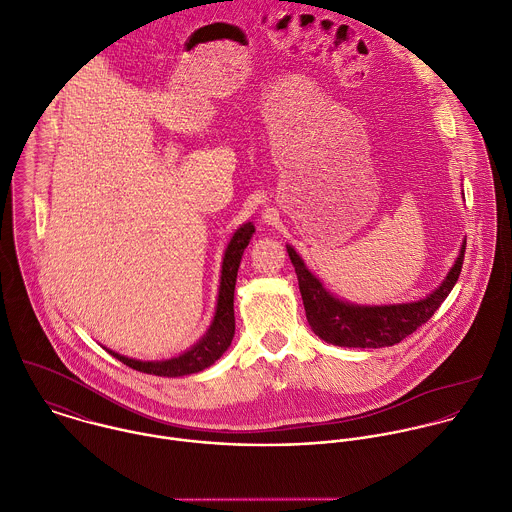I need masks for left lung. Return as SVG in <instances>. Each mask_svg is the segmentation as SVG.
Listing matches in <instances>:
<instances>
[{"label": "left lung", "mask_w": 512, "mask_h": 512, "mask_svg": "<svg viewBox=\"0 0 512 512\" xmlns=\"http://www.w3.org/2000/svg\"><path fill=\"white\" fill-rule=\"evenodd\" d=\"M466 243L450 269L444 283L430 293L426 299L402 305H382V307H362L350 305L329 295L317 277H313L293 247L287 245L289 259L295 267L299 291L305 307L307 321L315 335L323 342L342 348H386L400 344L404 337L414 333L424 325L442 301L452 291L458 275L462 271Z\"/></svg>", "instance_id": "obj_1"}]
</instances>
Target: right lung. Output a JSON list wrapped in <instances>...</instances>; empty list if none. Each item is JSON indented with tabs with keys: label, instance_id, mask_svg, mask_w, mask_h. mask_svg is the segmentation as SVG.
I'll return each instance as SVG.
<instances>
[{
	"label": "right lung",
	"instance_id": "obj_1",
	"mask_svg": "<svg viewBox=\"0 0 512 512\" xmlns=\"http://www.w3.org/2000/svg\"><path fill=\"white\" fill-rule=\"evenodd\" d=\"M253 233H255V227L251 223H245L233 235V239L225 251V259H223L219 301H217V313H215L213 325H211L209 333L201 339L195 348H191L189 352H185L179 358L164 360V362H140V360L124 358L114 352H110V354L132 370H138L144 374H154V376H166V378L197 374V372H203L205 368L213 366L233 342V335H235V309H233L235 281H237L241 255H243L245 247L249 245V239L253 237Z\"/></svg>",
	"mask_w": 512,
	"mask_h": 512
}]
</instances>
